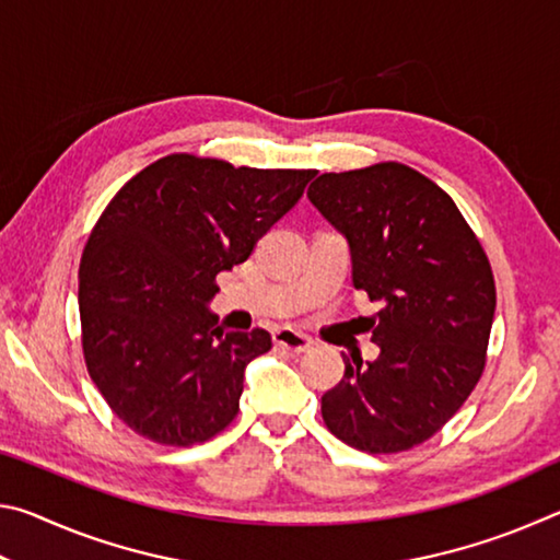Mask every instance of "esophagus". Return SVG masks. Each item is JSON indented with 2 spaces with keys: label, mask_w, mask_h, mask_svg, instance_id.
<instances>
[{
  "label": "esophagus",
  "mask_w": 560,
  "mask_h": 560,
  "mask_svg": "<svg viewBox=\"0 0 560 560\" xmlns=\"http://www.w3.org/2000/svg\"><path fill=\"white\" fill-rule=\"evenodd\" d=\"M273 343L283 350H291V353H306V350L314 346V340L293 328H279L277 334H273Z\"/></svg>",
  "instance_id": "34e87169"
}]
</instances>
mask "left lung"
I'll return each mask as SVG.
<instances>
[{
	"label": "left lung",
	"instance_id": "8db88e82",
	"mask_svg": "<svg viewBox=\"0 0 560 560\" xmlns=\"http://www.w3.org/2000/svg\"><path fill=\"white\" fill-rule=\"evenodd\" d=\"M308 200L346 236L353 287L383 303L371 318L381 355H343V381L320 397V415L355 450H410L485 371L497 308L487 254L452 197L400 163L324 173Z\"/></svg>",
	"mask_w": 560,
	"mask_h": 560
}]
</instances>
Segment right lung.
I'll use <instances>...</instances> for the list:
<instances>
[{"mask_svg": "<svg viewBox=\"0 0 560 560\" xmlns=\"http://www.w3.org/2000/svg\"><path fill=\"white\" fill-rule=\"evenodd\" d=\"M314 175L179 153L140 170L103 210L79 269L83 358L132 432L189 447L234 420L244 368L271 336L217 326L214 279L249 259Z\"/></svg>", "mask_w": 560, "mask_h": 560, "instance_id": "add662e5", "label": "right lung"}]
</instances>
